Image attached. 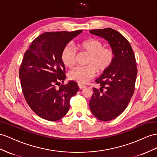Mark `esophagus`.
<instances>
[{
  "label": "esophagus",
  "instance_id": "obj_1",
  "mask_svg": "<svg viewBox=\"0 0 157 157\" xmlns=\"http://www.w3.org/2000/svg\"><path fill=\"white\" fill-rule=\"evenodd\" d=\"M78 86L79 87V89H83V88L86 87V86H83L82 84H78Z\"/></svg>",
  "mask_w": 157,
  "mask_h": 157
}]
</instances>
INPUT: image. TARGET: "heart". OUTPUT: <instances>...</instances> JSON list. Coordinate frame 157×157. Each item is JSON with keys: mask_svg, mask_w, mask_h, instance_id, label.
I'll use <instances>...</instances> for the list:
<instances>
[{"mask_svg": "<svg viewBox=\"0 0 157 157\" xmlns=\"http://www.w3.org/2000/svg\"><path fill=\"white\" fill-rule=\"evenodd\" d=\"M79 50L89 56L87 66L76 67L69 73V78L79 83H86L95 75L96 70L99 73L106 71L115 59V52L111 48L105 47L104 44L97 39H90L78 45ZM61 58L63 63L67 67H73L76 62L77 51L71 45L63 48Z\"/></svg>", "mask_w": 157, "mask_h": 157, "instance_id": "heart-1", "label": "heart"}]
</instances>
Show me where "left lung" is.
Instances as JSON below:
<instances>
[{
  "instance_id": "left-lung-1",
  "label": "left lung",
  "mask_w": 157,
  "mask_h": 157,
  "mask_svg": "<svg viewBox=\"0 0 157 157\" xmlns=\"http://www.w3.org/2000/svg\"><path fill=\"white\" fill-rule=\"evenodd\" d=\"M90 33L106 40L115 52L111 66L95 80L101 87L93 88L89 103L96 118L108 121L121 114L130 101L137 74L136 62L129 42L117 30L107 28Z\"/></svg>"
}]
</instances>
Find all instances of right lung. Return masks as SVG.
<instances>
[{
    "instance_id": "1",
    "label": "right lung",
    "mask_w": 157,
    "mask_h": 157,
    "mask_svg": "<svg viewBox=\"0 0 157 157\" xmlns=\"http://www.w3.org/2000/svg\"><path fill=\"white\" fill-rule=\"evenodd\" d=\"M82 33L48 32L33 40L25 52L19 70L22 92L31 109L42 119H62L70 109V98L79 90L74 81L60 85L66 78L61 55L67 44Z\"/></svg>"
}]
</instances>
